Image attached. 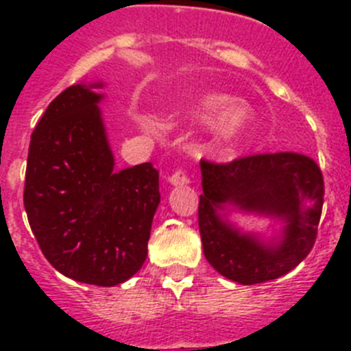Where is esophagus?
<instances>
[{
    "mask_svg": "<svg viewBox=\"0 0 351 351\" xmlns=\"http://www.w3.org/2000/svg\"><path fill=\"white\" fill-rule=\"evenodd\" d=\"M169 181L176 186H182V184H188L190 182V178H188V173H186L184 169H178L173 173H170Z\"/></svg>",
    "mask_w": 351,
    "mask_h": 351,
    "instance_id": "34e87169",
    "label": "esophagus"
}]
</instances>
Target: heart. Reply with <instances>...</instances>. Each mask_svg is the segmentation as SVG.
Wrapping results in <instances>:
<instances>
[{
	"label": "heart",
	"mask_w": 351,
	"mask_h": 351,
	"mask_svg": "<svg viewBox=\"0 0 351 351\" xmlns=\"http://www.w3.org/2000/svg\"><path fill=\"white\" fill-rule=\"evenodd\" d=\"M228 101L226 96H209L202 101V112L213 114L219 108H223ZM247 123V108L243 105H237V107L228 108L225 114L221 116V119L218 121V126H216V132L221 138L225 141H230L235 138L239 133L243 132L244 126Z\"/></svg>",
	"instance_id": "b5f03b06"
}]
</instances>
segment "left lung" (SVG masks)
I'll use <instances>...</instances> for the list:
<instances>
[{
    "label": "left lung",
    "instance_id": "8db88e82",
    "mask_svg": "<svg viewBox=\"0 0 351 351\" xmlns=\"http://www.w3.org/2000/svg\"><path fill=\"white\" fill-rule=\"evenodd\" d=\"M198 228L204 255L221 276L241 285L265 283L295 269L318 235L324 207V176L311 158L297 153H263L228 163L202 160ZM226 205L281 217L280 245H262L222 221Z\"/></svg>",
    "mask_w": 351,
    "mask_h": 351
}]
</instances>
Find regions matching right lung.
<instances>
[{
	"label": "right lung",
	"mask_w": 351,
	"mask_h": 351,
	"mask_svg": "<svg viewBox=\"0 0 351 351\" xmlns=\"http://www.w3.org/2000/svg\"><path fill=\"white\" fill-rule=\"evenodd\" d=\"M100 98L77 84L49 104L31 133L24 207L56 271L80 283L116 287L147 258L160 173L151 163L114 170Z\"/></svg>",
	"instance_id": "right-lung-1"
}]
</instances>
